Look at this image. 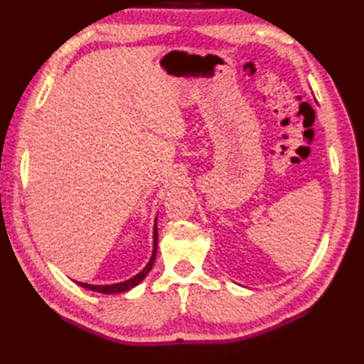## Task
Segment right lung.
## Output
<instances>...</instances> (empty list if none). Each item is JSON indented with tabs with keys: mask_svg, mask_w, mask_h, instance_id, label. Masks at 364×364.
Returning a JSON list of instances; mask_svg holds the SVG:
<instances>
[{
	"mask_svg": "<svg viewBox=\"0 0 364 364\" xmlns=\"http://www.w3.org/2000/svg\"><path fill=\"white\" fill-rule=\"evenodd\" d=\"M156 250H158V227L154 225V228H153V255H151V258L149 261V264H146L144 267V270H141V272H139L136 277L129 278V280H127V282L115 283V284H105V286L86 284V283H80V282H75V283H78L80 286H82V288H86V289L95 291V292H102V294H119V292L129 291L131 288H134V286H137L139 283H141L144 278H145V275L150 272L153 264H154V258H156Z\"/></svg>",
	"mask_w": 364,
	"mask_h": 364,
	"instance_id": "1",
	"label": "right lung"
}]
</instances>
